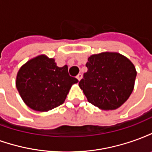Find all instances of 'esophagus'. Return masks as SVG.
Masks as SVG:
<instances>
[{
	"mask_svg": "<svg viewBox=\"0 0 152 152\" xmlns=\"http://www.w3.org/2000/svg\"><path fill=\"white\" fill-rule=\"evenodd\" d=\"M76 78H77V80H78L80 81V80H81V78H82V75H81L80 73H79V74H78V75L76 76Z\"/></svg>",
	"mask_w": 152,
	"mask_h": 152,
	"instance_id": "34e87169",
	"label": "esophagus"
}]
</instances>
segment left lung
I'll return each instance as SVG.
<instances>
[{
    "label": "left lung",
    "instance_id": "left-lung-1",
    "mask_svg": "<svg viewBox=\"0 0 152 152\" xmlns=\"http://www.w3.org/2000/svg\"><path fill=\"white\" fill-rule=\"evenodd\" d=\"M87 72L79 82L88 102L102 110H115L133 92L137 76L128 58L116 52H102L88 58Z\"/></svg>",
    "mask_w": 152,
    "mask_h": 152
}]
</instances>
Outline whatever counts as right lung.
I'll return each mask as SVG.
<instances>
[{"mask_svg":"<svg viewBox=\"0 0 152 152\" xmlns=\"http://www.w3.org/2000/svg\"><path fill=\"white\" fill-rule=\"evenodd\" d=\"M77 82L69 76L66 65L59 67L54 58L40 54L19 68L15 84L25 104L42 112L63 104L72 86Z\"/></svg>","mask_w":152,"mask_h":152,"instance_id":"add662e5","label":"right lung"}]
</instances>
